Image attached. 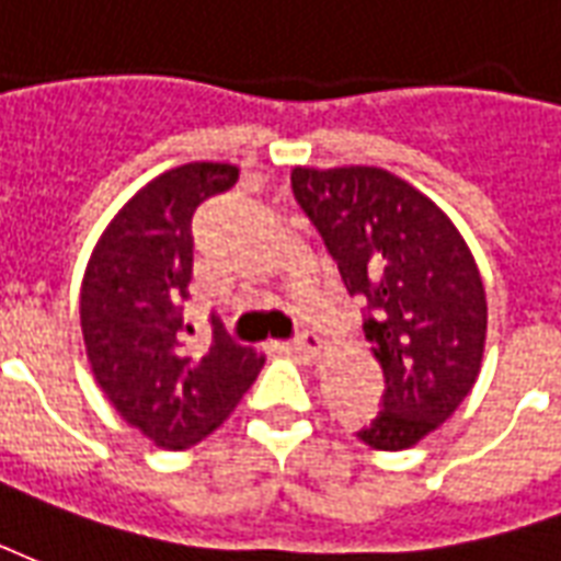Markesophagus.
<instances>
[{
	"label": "esophagus",
	"mask_w": 561,
	"mask_h": 561,
	"mask_svg": "<svg viewBox=\"0 0 561 561\" xmlns=\"http://www.w3.org/2000/svg\"><path fill=\"white\" fill-rule=\"evenodd\" d=\"M296 350L298 353H305L308 358H320L322 355V341L317 331H301L296 337Z\"/></svg>",
	"instance_id": "esophagus-1"
}]
</instances>
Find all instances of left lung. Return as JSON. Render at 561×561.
Wrapping results in <instances>:
<instances>
[{
	"instance_id": "left-lung-1",
	"label": "left lung",
	"mask_w": 561,
	"mask_h": 561,
	"mask_svg": "<svg viewBox=\"0 0 561 561\" xmlns=\"http://www.w3.org/2000/svg\"><path fill=\"white\" fill-rule=\"evenodd\" d=\"M293 194L346 293L370 310L365 337L386 398L355 436L379 451L412 448L451 419L481 374L488 296L476 256L431 196L379 167H296Z\"/></svg>"
}]
</instances>
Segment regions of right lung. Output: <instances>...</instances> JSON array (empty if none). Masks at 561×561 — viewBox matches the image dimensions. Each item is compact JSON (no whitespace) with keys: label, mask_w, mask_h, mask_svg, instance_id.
I'll list each match as a JSON object with an SVG mask.
<instances>
[{"label":"right lung","mask_w":561,"mask_h":561,"mask_svg":"<svg viewBox=\"0 0 561 561\" xmlns=\"http://www.w3.org/2000/svg\"><path fill=\"white\" fill-rule=\"evenodd\" d=\"M236 182L239 167L215 161L154 175L113 215L85 263L80 325L89 367L113 410L163 451H185L218 431L265 362L218 322L206 346L185 343L191 220L203 199Z\"/></svg>","instance_id":"add662e5"}]
</instances>
